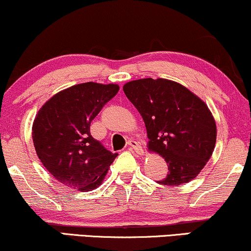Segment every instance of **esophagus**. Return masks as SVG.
Returning a JSON list of instances; mask_svg holds the SVG:
<instances>
[{"mask_svg":"<svg viewBox=\"0 0 251 251\" xmlns=\"http://www.w3.org/2000/svg\"><path fill=\"white\" fill-rule=\"evenodd\" d=\"M127 147L129 148V149H133V151H135V153H138V154H142L144 153V151H142V147L140 145L138 144V142H136L135 140H128V142H127Z\"/></svg>","mask_w":251,"mask_h":251,"instance_id":"obj_1","label":"esophagus"}]
</instances>
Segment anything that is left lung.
Here are the masks:
<instances>
[{
  "label": "left lung",
  "instance_id": "obj_1",
  "mask_svg": "<svg viewBox=\"0 0 251 251\" xmlns=\"http://www.w3.org/2000/svg\"><path fill=\"white\" fill-rule=\"evenodd\" d=\"M123 90L144 119L149 149L168 164L167 176L157 183L176 186L195 178L217 140L207 105L189 89L166 78L131 81Z\"/></svg>",
  "mask_w": 251,
  "mask_h": 251
}]
</instances>
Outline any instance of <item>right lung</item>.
Segmentation results:
<instances>
[{
  "instance_id": "obj_1",
  "label": "right lung",
  "mask_w": 251,
  "mask_h": 251,
  "mask_svg": "<svg viewBox=\"0 0 251 251\" xmlns=\"http://www.w3.org/2000/svg\"><path fill=\"white\" fill-rule=\"evenodd\" d=\"M117 84H76L54 95L34 119L32 138L37 155L60 183L93 190L106 175L117 153L90 134V124L116 96Z\"/></svg>"
}]
</instances>
